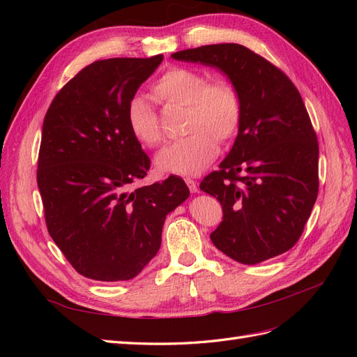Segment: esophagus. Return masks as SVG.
<instances>
[{
  "instance_id": "esophagus-1",
  "label": "esophagus",
  "mask_w": 357,
  "mask_h": 357,
  "mask_svg": "<svg viewBox=\"0 0 357 357\" xmlns=\"http://www.w3.org/2000/svg\"><path fill=\"white\" fill-rule=\"evenodd\" d=\"M185 181H186V185H188V188H189V190L192 193L198 192V185H197L195 180H193V178H185Z\"/></svg>"
}]
</instances>
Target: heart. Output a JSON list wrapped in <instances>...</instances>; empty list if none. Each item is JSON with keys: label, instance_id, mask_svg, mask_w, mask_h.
Wrapping results in <instances>:
<instances>
[{"label": "heart", "instance_id": "1", "mask_svg": "<svg viewBox=\"0 0 357 357\" xmlns=\"http://www.w3.org/2000/svg\"><path fill=\"white\" fill-rule=\"evenodd\" d=\"M155 98L171 109H186L185 139L165 147L156 158L158 169L178 176H197L219 152V143L236 135L243 119V102L236 86L226 77L199 70L172 67L152 84ZM132 137L146 147H158L164 132L153 107L135 95L126 107Z\"/></svg>", "mask_w": 357, "mask_h": 357}]
</instances>
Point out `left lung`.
Listing matches in <instances>:
<instances>
[{
  "mask_svg": "<svg viewBox=\"0 0 357 357\" xmlns=\"http://www.w3.org/2000/svg\"><path fill=\"white\" fill-rule=\"evenodd\" d=\"M171 56L218 67L241 96L234 147L199 185L223 210L210 234L213 244L245 265L290 250L319 193L317 135L296 86L274 63L235 43Z\"/></svg>",
  "mask_w": 357,
  "mask_h": 357,
  "instance_id": "8db88e82",
  "label": "left lung"
}]
</instances>
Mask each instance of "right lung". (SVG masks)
I'll use <instances>...</instances> for the list:
<instances>
[{
  "mask_svg": "<svg viewBox=\"0 0 357 357\" xmlns=\"http://www.w3.org/2000/svg\"><path fill=\"white\" fill-rule=\"evenodd\" d=\"M164 56L95 61L63 86L43 122L37 183L52 240L91 280H131L152 261L169 211L189 197L169 176L134 188L150 159L126 107Z\"/></svg>",
  "mask_w": 357,
  "mask_h": 357,
  "instance_id": "right-lung-1",
  "label": "right lung"
}]
</instances>
